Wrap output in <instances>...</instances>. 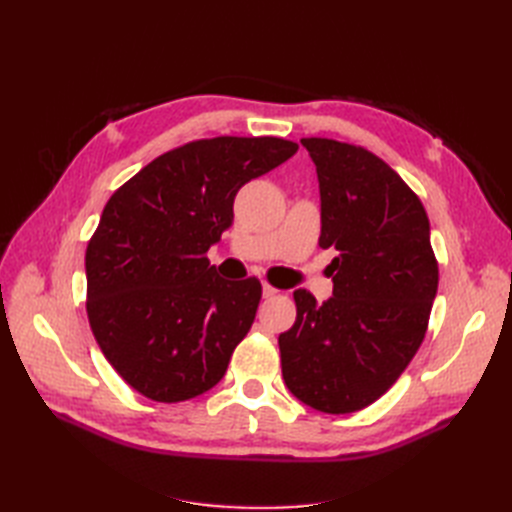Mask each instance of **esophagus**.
<instances>
[{"label": "esophagus", "instance_id": "1", "mask_svg": "<svg viewBox=\"0 0 512 512\" xmlns=\"http://www.w3.org/2000/svg\"><path fill=\"white\" fill-rule=\"evenodd\" d=\"M277 292H280V290L273 288L271 284H262V297H265V299H271V297H275Z\"/></svg>", "mask_w": 512, "mask_h": 512}]
</instances>
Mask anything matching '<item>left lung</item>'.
Listing matches in <instances>:
<instances>
[{"label":"left lung","mask_w":512,"mask_h":512,"mask_svg":"<svg viewBox=\"0 0 512 512\" xmlns=\"http://www.w3.org/2000/svg\"><path fill=\"white\" fill-rule=\"evenodd\" d=\"M316 164L320 247L333 297L294 290L297 320L280 335L282 376L303 404L327 414L363 410L382 397L423 344L438 262L418 196L374 153L301 138Z\"/></svg>","instance_id":"8db88e82"}]
</instances>
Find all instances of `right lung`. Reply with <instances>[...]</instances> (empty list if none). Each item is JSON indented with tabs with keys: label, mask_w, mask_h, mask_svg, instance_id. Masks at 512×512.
<instances>
[{
	"label": "right lung",
	"mask_w": 512,
	"mask_h": 512,
	"mask_svg": "<svg viewBox=\"0 0 512 512\" xmlns=\"http://www.w3.org/2000/svg\"><path fill=\"white\" fill-rule=\"evenodd\" d=\"M297 149L275 136L203 138L162 153L108 198L85 252L87 318L134 391L177 404L224 378L262 286L224 280L207 252L243 185Z\"/></svg>",
	"instance_id": "add662e5"
}]
</instances>
